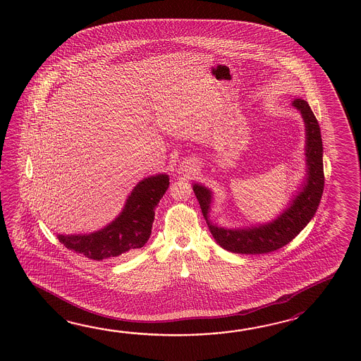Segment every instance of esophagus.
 I'll return each instance as SVG.
<instances>
[{"label": "esophagus", "instance_id": "esophagus-1", "mask_svg": "<svg viewBox=\"0 0 361 361\" xmlns=\"http://www.w3.org/2000/svg\"><path fill=\"white\" fill-rule=\"evenodd\" d=\"M195 170V165H193V162L192 161H183L180 164V166H179V171L180 173H187V174H191L192 171Z\"/></svg>", "mask_w": 361, "mask_h": 361}]
</instances>
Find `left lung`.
<instances>
[{"instance_id": "8db88e82", "label": "left lung", "mask_w": 361, "mask_h": 361, "mask_svg": "<svg viewBox=\"0 0 361 361\" xmlns=\"http://www.w3.org/2000/svg\"><path fill=\"white\" fill-rule=\"evenodd\" d=\"M293 107L300 111L306 130V178L300 191L294 195L288 207L271 222L250 227L226 228L210 221L213 191L202 184H193L207 227L218 245L238 254H266L289 244L314 218L324 191L322 140L320 126L306 100L294 99Z\"/></svg>"}]
</instances>
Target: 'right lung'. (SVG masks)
<instances>
[{
	"label": "right lung",
	"mask_w": 361,
	"mask_h": 361,
	"mask_svg": "<svg viewBox=\"0 0 361 361\" xmlns=\"http://www.w3.org/2000/svg\"><path fill=\"white\" fill-rule=\"evenodd\" d=\"M168 174H156L139 182L125 201L123 212L103 228L92 233L61 235L63 245L94 261L118 258L146 245L151 236L154 209L169 187Z\"/></svg>",
	"instance_id": "right-lung-1"
}]
</instances>
